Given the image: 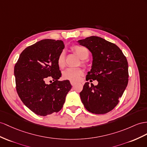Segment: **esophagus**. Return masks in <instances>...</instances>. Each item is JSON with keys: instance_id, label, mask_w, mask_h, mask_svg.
I'll return each mask as SVG.
<instances>
[{"instance_id": "34e87169", "label": "esophagus", "mask_w": 147, "mask_h": 147, "mask_svg": "<svg viewBox=\"0 0 147 147\" xmlns=\"http://www.w3.org/2000/svg\"><path fill=\"white\" fill-rule=\"evenodd\" d=\"M70 82H71V84L73 86H74L75 84H76V82H74V81H70Z\"/></svg>"}]
</instances>
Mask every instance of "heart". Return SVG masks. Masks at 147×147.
<instances>
[{
	"label": "heart",
	"instance_id": "1",
	"mask_svg": "<svg viewBox=\"0 0 147 147\" xmlns=\"http://www.w3.org/2000/svg\"><path fill=\"white\" fill-rule=\"evenodd\" d=\"M71 50L74 53L77 55L81 60V64L85 65L84 59H87L89 57V53L87 48L80 45H74L71 47ZM57 65L60 68H63L65 65V52L62 51L59 53L57 58ZM83 74V71L80 67H74V68H67L63 72L62 76L66 80L71 81H77L80 80V77Z\"/></svg>",
	"mask_w": 147,
	"mask_h": 147
}]
</instances>
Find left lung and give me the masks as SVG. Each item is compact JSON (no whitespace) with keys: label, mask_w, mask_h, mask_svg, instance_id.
Wrapping results in <instances>:
<instances>
[{"label":"left lung","mask_w":147,"mask_h":147,"mask_svg":"<svg viewBox=\"0 0 147 147\" xmlns=\"http://www.w3.org/2000/svg\"><path fill=\"white\" fill-rule=\"evenodd\" d=\"M78 43L87 48L93 58L86 81H98L97 86L86 82L80 94L81 101L92 114H106L118 104L127 86V58L116 45L99 36H89Z\"/></svg>","instance_id":"1"}]
</instances>
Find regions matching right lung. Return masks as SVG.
<instances>
[{
  "label": "right lung",
  "instance_id": "1",
  "mask_svg": "<svg viewBox=\"0 0 147 147\" xmlns=\"http://www.w3.org/2000/svg\"><path fill=\"white\" fill-rule=\"evenodd\" d=\"M63 41L45 39L26 48L14 67L16 89L23 103L35 114L46 116L61 109L71 86L69 81H58L61 73L58 56ZM49 77L54 82L46 84Z\"/></svg>",
  "mask_w": 147,
  "mask_h": 147
}]
</instances>
